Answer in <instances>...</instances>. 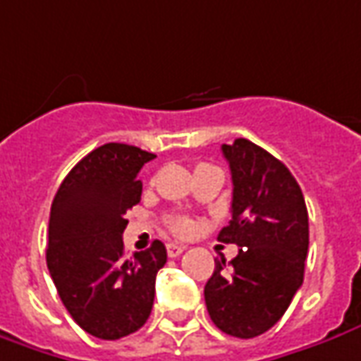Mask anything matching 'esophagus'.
<instances>
[{"label":"esophagus","instance_id":"obj_1","mask_svg":"<svg viewBox=\"0 0 361 361\" xmlns=\"http://www.w3.org/2000/svg\"><path fill=\"white\" fill-rule=\"evenodd\" d=\"M181 252H183V247L178 245V243H170V245H168V255H170L171 259H173V257H180Z\"/></svg>","mask_w":361,"mask_h":361}]
</instances>
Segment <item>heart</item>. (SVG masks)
Returning <instances> with one entry per match:
<instances>
[{
    "instance_id": "1",
    "label": "heart",
    "mask_w": 361,
    "mask_h": 361,
    "mask_svg": "<svg viewBox=\"0 0 361 361\" xmlns=\"http://www.w3.org/2000/svg\"><path fill=\"white\" fill-rule=\"evenodd\" d=\"M191 229H193V225H191L190 219H178V221L173 223V231L181 233V235L190 233Z\"/></svg>"
}]
</instances>
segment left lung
<instances>
[{"label":"left lung","mask_w":361,"mask_h":361,"mask_svg":"<svg viewBox=\"0 0 361 361\" xmlns=\"http://www.w3.org/2000/svg\"><path fill=\"white\" fill-rule=\"evenodd\" d=\"M233 180L231 221L219 241L235 243L231 263L215 261L205 284L213 324L235 338L273 328L302 286L308 255V212L300 185L283 161L251 140L223 144Z\"/></svg>","instance_id":"left-lung-1"}]
</instances>
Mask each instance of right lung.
Listing matches in <instances>:
<instances>
[{
	"instance_id": "obj_1",
	"label": "right lung",
	"mask_w": 361,
	"mask_h": 361,
	"mask_svg": "<svg viewBox=\"0 0 361 361\" xmlns=\"http://www.w3.org/2000/svg\"><path fill=\"white\" fill-rule=\"evenodd\" d=\"M156 156L110 142L63 180L51 205L47 267L61 300L85 332L118 340L146 324L156 274L168 261L161 241L124 255L126 212L140 203L138 173Z\"/></svg>"
}]
</instances>
